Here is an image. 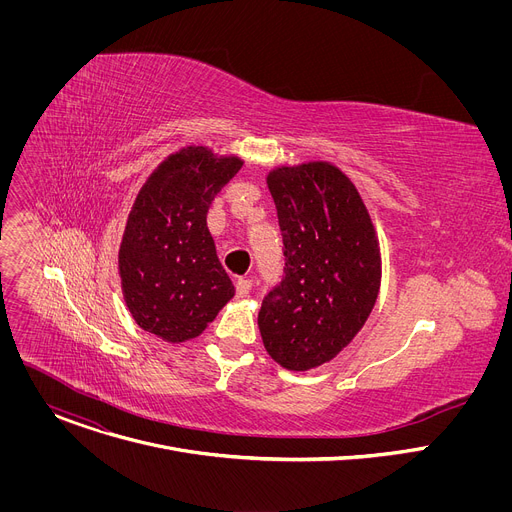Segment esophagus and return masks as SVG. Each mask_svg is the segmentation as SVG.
I'll return each instance as SVG.
<instances>
[{
	"label": "esophagus",
	"instance_id": "34e87169",
	"mask_svg": "<svg viewBox=\"0 0 512 512\" xmlns=\"http://www.w3.org/2000/svg\"><path fill=\"white\" fill-rule=\"evenodd\" d=\"M235 287H237V296L239 298H245L249 291H251V287H253V281L249 279V277H239L237 279V283H235Z\"/></svg>",
	"mask_w": 512,
	"mask_h": 512
}]
</instances>
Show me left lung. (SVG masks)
Masks as SVG:
<instances>
[{
  "label": "left lung",
  "instance_id": "left-lung-1",
  "mask_svg": "<svg viewBox=\"0 0 512 512\" xmlns=\"http://www.w3.org/2000/svg\"><path fill=\"white\" fill-rule=\"evenodd\" d=\"M283 237V277L257 318L269 356L289 371L332 360L367 322L379 294V241L354 184L310 162L267 176Z\"/></svg>",
  "mask_w": 512,
  "mask_h": 512
}]
</instances>
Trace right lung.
Masks as SVG:
<instances>
[{
    "instance_id": "right-lung-1",
    "label": "right lung",
    "mask_w": 512,
    "mask_h": 512,
    "mask_svg": "<svg viewBox=\"0 0 512 512\" xmlns=\"http://www.w3.org/2000/svg\"><path fill=\"white\" fill-rule=\"evenodd\" d=\"M235 156L184 148L164 160L139 190L119 249L123 298L145 332L168 342L196 338L233 296L216 257L206 214L241 170Z\"/></svg>"
}]
</instances>
